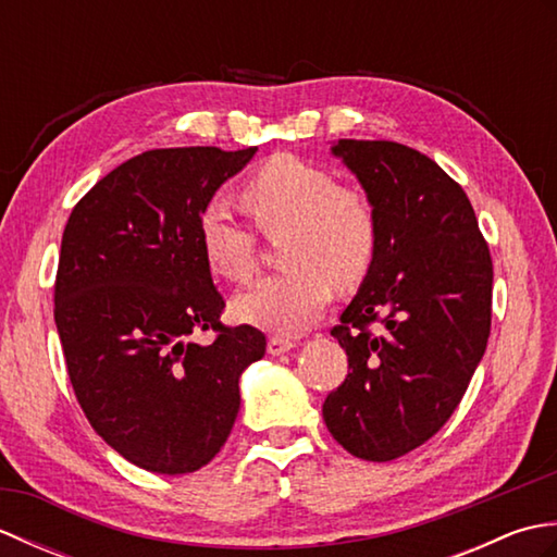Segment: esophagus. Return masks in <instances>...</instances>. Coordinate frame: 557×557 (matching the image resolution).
Here are the masks:
<instances>
[{"mask_svg":"<svg viewBox=\"0 0 557 557\" xmlns=\"http://www.w3.org/2000/svg\"><path fill=\"white\" fill-rule=\"evenodd\" d=\"M292 339L287 337H270L268 339V354H272V357H280V354H287L292 349Z\"/></svg>","mask_w":557,"mask_h":557,"instance_id":"obj_1","label":"esophagus"}]
</instances>
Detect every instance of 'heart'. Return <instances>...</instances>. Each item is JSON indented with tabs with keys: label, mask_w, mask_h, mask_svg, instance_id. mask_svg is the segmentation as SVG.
Masks as SVG:
<instances>
[{
	"label": "heart",
	"mask_w": 557,
	"mask_h": 557,
	"mask_svg": "<svg viewBox=\"0 0 557 557\" xmlns=\"http://www.w3.org/2000/svg\"><path fill=\"white\" fill-rule=\"evenodd\" d=\"M244 206L258 232L277 242V275L239 294L234 315L270 333L299 335L337 289L357 287L373 268L381 222L371 198L294 156H275L244 186ZM198 242L208 268L230 282L256 270V236L212 200L198 215Z\"/></svg>",
	"instance_id": "obj_1"
}]
</instances>
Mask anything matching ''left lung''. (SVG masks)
Masks as SVG:
<instances>
[{"instance_id": "left-lung-1", "label": "left lung", "mask_w": 557, "mask_h": 557, "mask_svg": "<svg viewBox=\"0 0 557 557\" xmlns=\"http://www.w3.org/2000/svg\"><path fill=\"white\" fill-rule=\"evenodd\" d=\"M330 150L371 198L381 244L330 330L349 373L323 419L354 457L389 461L433 437L465 397L491 335L493 260L467 194L423 152L354 138Z\"/></svg>"}]
</instances>
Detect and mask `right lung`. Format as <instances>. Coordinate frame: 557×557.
Instances as JSON below:
<instances>
[{"instance_id":"right-lung-1","label":"right lung","mask_w":557,"mask_h":557,"mask_svg":"<svg viewBox=\"0 0 557 557\" xmlns=\"http://www.w3.org/2000/svg\"><path fill=\"white\" fill-rule=\"evenodd\" d=\"M258 148L140 152L90 188L62 236L54 323L78 405L104 443L156 474H191L230 437L239 377L265 335L220 323L198 215ZM206 329L216 339L193 337Z\"/></svg>"}]
</instances>
